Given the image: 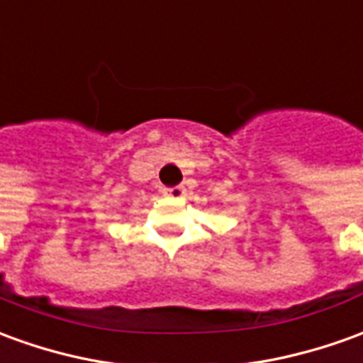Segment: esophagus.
<instances>
[{
    "instance_id": "1",
    "label": "esophagus",
    "mask_w": 363,
    "mask_h": 363,
    "mask_svg": "<svg viewBox=\"0 0 363 363\" xmlns=\"http://www.w3.org/2000/svg\"><path fill=\"white\" fill-rule=\"evenodd\" d=\"M163 194L171 200H182L184 199V189L182 186H174V189H164Z\"/></svg>"
}]
</instances>
